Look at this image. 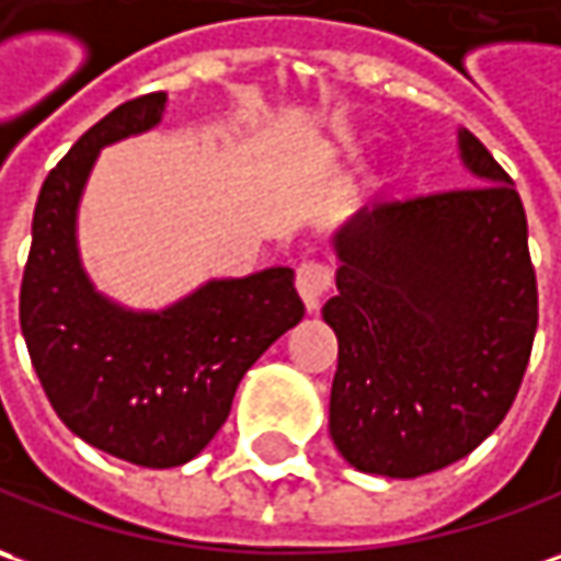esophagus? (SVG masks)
<instances>
[{"label": "esophagus", "instance_id": "obj_1", "mask_svg": "<svg viewBox=\"0 0 561 561\" xmlns=\"http://www.w3.org/2000/svg\"><path fill=\"white\" fill-rule=\"evenodd\" d=\"M295 285H297V295L304 300V307L310 312L319 310V304H322V297L329 295L331 288V270L325 264H319V261H300L295 273Z\"/></svg>", "mask_w": 561, "mask_h": 561}]
</instances>
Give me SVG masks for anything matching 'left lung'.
I'll return each mask as SVG.
<instances>
[{
  "label": "left lung",
  "mask_w": 561,
  "mask_h": 561,
  "mask_svg": "<svg viewBox=\"0 0 561 561\" xmlns=\"http://www.w3.org/2000/svg\"><path fill=\"white\" fill-rule=\"evenodd\" d=\"M479 184L359 208L334 232L331 439L350 467L414 479L467 457L506 417L537 331L528 220L513 178L467 128Z\"/></svg>",
  "instance_id": "8db88e82"
}]
</instances>
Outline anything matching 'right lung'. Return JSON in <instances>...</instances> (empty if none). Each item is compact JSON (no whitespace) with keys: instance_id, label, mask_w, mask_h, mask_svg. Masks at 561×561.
<instances>
[{"instance_id":"1","label":"right lung","mask_w":561,"mask_h":561,"mask_svg":"<svg viewBox=\"0 0 561 561\" xmlns=\"http://www.w3.org/2000/svg\"><path fill=\"white\" fill-rule=\"evenodd\" d=\"M165 91L106 113L45 178L21 282V331L57 417L106 455L165 470L199 455L230 414L242 375L304 319L295 270L215 279L162 312L94 291L79 264L76 208L106 144L150 131Z\"/></svg>"}]
</instances>
